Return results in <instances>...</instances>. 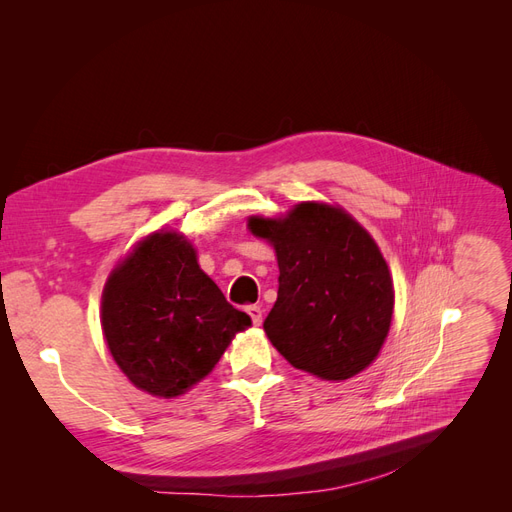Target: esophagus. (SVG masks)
Instances as JSON below:
<instances>
[{
  "label": "esophagus",
  "instance_id": "obj_1",
  "mask_svg": "<svg viewBox=\"0 0 512 512\" xmlns=\"http://www.w3.org/2000/svg\"><path fill=\"white\" fill-rule=\"evenodd\" d=\"M247 314H250V318H252L256 327H260V324H262V309L258 305H250V307H247Z\"/></svg>",
  "mask_w": 512,
  "mask_h": 512
}]
</instances>
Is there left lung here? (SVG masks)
I'll return each instance as SVG.
<instances>
[{
    "label": "left lung",
    "instance_id": "8db88e82",
    "mask_svg": "<svg viewBox=\"0 0 512 512\" xmlns=\"http://www.w3.org/2000/svg\"><path fill=\"white\" fill-rule=\"evenodd\" d=\"M280 267L265 333L284 359L322 380H348L376 359L393 318V280L376 241L344 209L301 203L250 218Z\"/></svg>",
    "mask_w": 512,
    "mask_h": 512
}]
</instances>
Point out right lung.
Segmentation results:
<instances>
[{
  "mask_svg": "<svg viewBox=\"0 0 512 512\" xmlns=\"http://www.w3.org/2000/svg\"><path fill=\"white\" fill-rule=\"evenodd\" d=\"M250 324L177 232H153L138 243L102 294L108 350L136 389L156 397L183 395L203 380Z\"/></svg>",
  "mask_w": 512,
  "mask_h": 512,
  "instance_id": "add662e5",
  "label": "right lung"
}]
</instances>
